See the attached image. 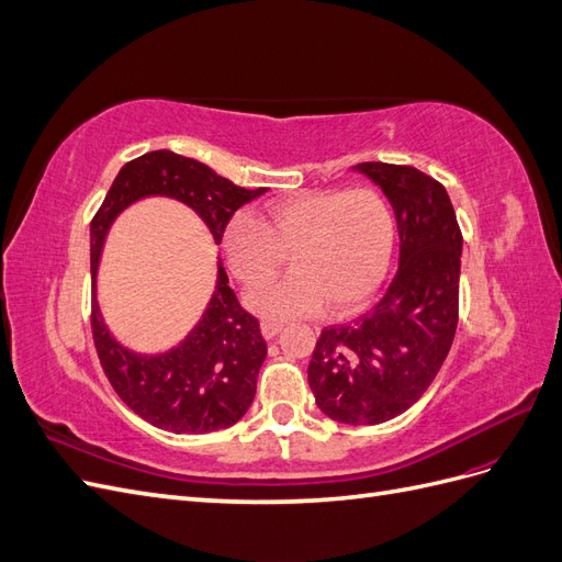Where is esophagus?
I'll use <instances>...</instances> for the list:
<instances>
[{
	"mask_svg": "<svg viewBox=\"0 0 562 562\" xmlns=\"http://www.w3.org/2000/svg\"><path fill=\"white\" fill-rule=\"evenodd\" d=\"M260 330H262V337H265V339H274V337L283 330V326H281V323H269V321H265L262 326H260Z\"/></svg>",
	"mask_w": 562,
	"mask_h": 562,
	"instance_id": "1",
	"label": "esophagus"
}]
</instances>
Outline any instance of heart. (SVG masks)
I'll return each instance as SVG.
<instances>
[{
    "instance_id": "b5f03b06",
    "label": "heart",
    "mask_w": 562,
    "mask_h": 562,
    "mask_svg": "<svg viewBox=\"0 0 562 562\" xmlns=\"http://www.w3.org/2000/svg\"><path fill=\"white\" fill-rule=\"evenodd\" d=\"M234 279L258 285L291 255V274L248 295V307L285 321L323 310L363 307L389 274L396 250V217L372 187L321 190L269 203L260 220L236 215L223 232Z\"/></svg>"
}]
</instances>
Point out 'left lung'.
Segmentation results:
<instances>
[{"mask_svg":"<svg viewBox=\"0 0 562 562\" xmlns=\"http://www.w3.org/2000/svg\"><path fill=\"white\" fill-rule=\"evenodd\" d=\"M396 213L401 258L384 297L323 328L307 368L316 405L345 424H382L419 401L443 366L459 318L462 229L446 187L415 166L366 161Z\"/></svg>","mask_w":562,"mask_h":562,"instance_id":"1","label":"left lung"}]
</instances>
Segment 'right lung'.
I'll return each instance as SVG.
<instances>
[{
    "label": "right lung",
    "instance_id": "1",
    "mask_svg": "<svg viewBox=\"0 0 562 562\" xmlns=\"http://www.w3.org/2000/svg\"><path fill=\"white\" fill-rule=\"evenodd\" d=\"M262 192V187L246 190L234 184L206 164L171 149L147 151L128 161L91 220L93 291L105 234L128 203L151 194L173 196L196 211L220 244L234 211ZM227 281L225 269H220L213 300L199 326L180 347L161 356L124 349L105 328L95 300L91 302V333L100 366L116 396L151 427L173 434H211L232 427L250 407L267 342L260 321L241 307Z\"/></svg>",
    "mask_w": 562,
    "mask_h": 562
}]
</instances>
